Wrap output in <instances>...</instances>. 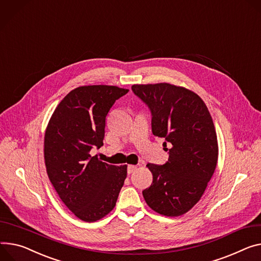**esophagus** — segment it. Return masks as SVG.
<instances>
[{
	"mask_svg": "<svg viewBox=\"0 0 261 261\" xmlns=\"http://www.w3.org/2000/svg\"><path fill=\"white\" fill-rule=\"evenodd\" d=\"M137 170V166L136 165H128L127 166V172L128 173H133Z\"/></svg>",
	"mask_w": 261,
	"mask_h": 261,
	"instance_id": "obj_1",
	"label": "esophagus"
}]
</instances>
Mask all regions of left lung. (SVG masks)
I'll use <instances>...</instances> for the list:
<instances>
[{"label":"left lung","mask_w":261,"mask_h":261,"mask_svg":"<svg viewBox=\"0 0 261 261\" xmlns=\"http://www.w3.org/2000/svg\"><path fill=\"white\" fill-rule=\"evenodd\" d=\"M132 90L150 111L152 134L171 145L165 164L146 165L152 183L142 191L145 202L162 215H182L202 197L216 168L211 115L202 98L185 88L155 84L134 85Z\"/></svg>","instance_id":"8db88e82"}]
</instances>
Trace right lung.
Listing matches in <instances>:
<instances>
[{
    "label": "right lung",
    "mask_w": 261,
    "mask_h": 261,
    "mask_svg": "<svg viewBox=\"0 0 261 261\" xmlns=\"http://www.w3.org/2000/svg\"><path fill=\"white\" fill-rule=\"evenodd\" d=\"M128 92L114 86H85L71 91L55 109L45 134V163L64 204L79 219L92 223L116 206L127 171L90 154L103 145L106 118Z\"/></svg>",
    "instance_id": "obj_1"
}]
</instances>
